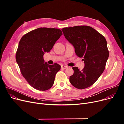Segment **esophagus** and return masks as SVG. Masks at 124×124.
<instances>
[{"mask_svg":"<svg viewBox=\"0 0 124 124\" xmlns=\"http://www.w3.org/2000/svg\"><path fill=\"white\" fill-rule=\"evenodd\" d=\"M61 68L62 69H67V68H68V66H65V65H62L61 66Z\"/></svg>","mask_w":124,"mask_h":124,"instance_id":"esophagus-1","label":"esophagus"}]
</instances>
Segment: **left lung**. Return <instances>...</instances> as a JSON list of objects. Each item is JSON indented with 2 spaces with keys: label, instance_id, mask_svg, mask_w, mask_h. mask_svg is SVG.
<instances>
[{
  "label": "left lung",
  "instance_id": "8db88e82",
  "mask_svg": "<svg viewBox=\"0 0 124 124\" xmlns=\"http://www.w3.org/2000/svg\"><path fill=\"white\" fill-rule=\"evenodd\" d=\"M63 36L72 44L78 57L83 58L85 66L82 70L72 69L69 81L74 87L83 89L92 86L103 73L109 55L106 38L88 26L63 28Z\"/></svg>",
  "mask_w": 124,
  "mask_h": 124
}]
</instances>
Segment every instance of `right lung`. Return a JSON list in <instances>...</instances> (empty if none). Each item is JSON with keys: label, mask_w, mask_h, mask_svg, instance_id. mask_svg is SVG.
I'll return each mask as SVG.
<instances>
[{"label": "right lung", "mask_w": 124, "mask_h": 124, "mask_svg": "<svg viewBox=\"0 0 124 124\" xmlns=\"http://www.w3.org/2000/svg\"><path fill=\"white\" fill-rule=\"evenodd\" d=\"M62 35L59 29L41 27L27 33L20 41L16 61L25 80L38 91L51 88L56 74L61 69L58 63H44L43 55L51 50Z\"/></svg>", "instance_id": "right-lung-1"}]
</instances>
